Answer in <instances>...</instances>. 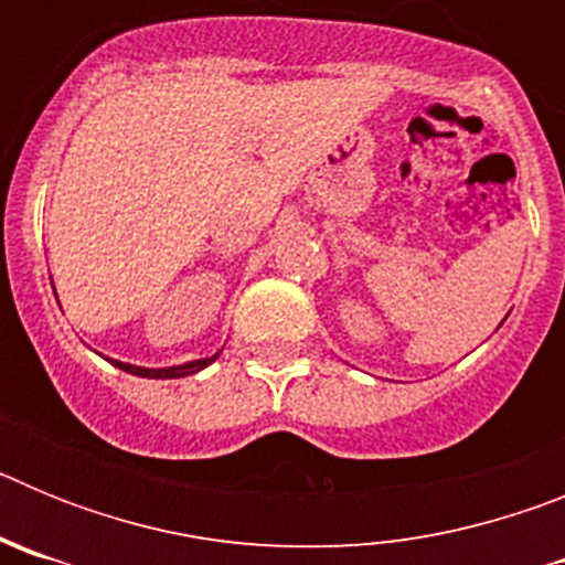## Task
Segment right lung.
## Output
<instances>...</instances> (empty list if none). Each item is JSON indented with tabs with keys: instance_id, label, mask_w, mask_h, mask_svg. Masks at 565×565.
<instances>
[{
	"instance_id": "obj_1",
	"label": "right lung",
	"mask_w": 565,
	"mask_h": 565,
	"mask_svg": "<svg viewBox=\"0 0 565 565\" xmlns=\"http://www.w3.org/2000/svg\"><path fill=\"white\" fill-rule=\"evenodd\" d=\"M221 356V353H214L209 359H194V362L186 364H174V367H135V364H124V362H115V367H121V371L132 373V376H143V379H181V376H192V373L203 371L206 364H212L214 359Z\"/></svg>"
}]
</instances>
